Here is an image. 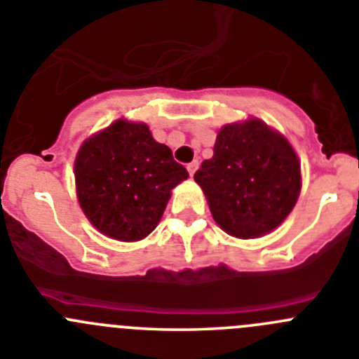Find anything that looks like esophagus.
Listing matches in <instances>:
<instances>
[{"instance_id": "esophagus-1", "label": "esophagus", "mask_w": 359, "mask_h": 359, "mask_svg": "<svg viewBox=\"0 0 359 359\" xmlns=\"http://www.w3.org/2000/svg\"><path fill=\"white\" fill-rule=\"evenodd\" d=\"M196 170H198V161H193V163L187 164V172H189V175H195Z\"/></svg>"}]
</instances>
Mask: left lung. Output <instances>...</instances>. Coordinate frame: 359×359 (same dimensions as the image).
Listing matches in <instances>:
<instances>
[{"mask_svg": "<svg viewBox=\"0 0 359 359\" xmlns=\"http://www.w3.org/2000/svg\"><path fill=\"white\" fill-rule=\"evenodd\" d=\"M195 182L223 232L257 239L285 221L301 193V161L289 140L250 116L217 130L214 156Z\"/></svg>", "mask_w": 359, "mask_h": 359, "instance_id": "left-lung-1", "label": "left lung"}]
</instances>
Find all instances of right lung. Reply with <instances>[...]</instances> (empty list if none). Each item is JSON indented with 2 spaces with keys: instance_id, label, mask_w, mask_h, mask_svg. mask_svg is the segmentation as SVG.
<instances>
[{
  "instance_id": "add662e5",
  "label": "right lung",
  "mask_w": 359,
  "mask_h": 359,
  "mask_svg": "<svg viewBox=\"0 0 359 359\" xmlns=\"http://www.w3.org/2000/svg\"><path fill=\"white\" fill-rule=\"evenodd\" d=\"M189 177L145 122L118 118L79 147L76 196L93 229L122 243L142 241L159 225L173 187Z\"/></svg>"
}]
</instances>
